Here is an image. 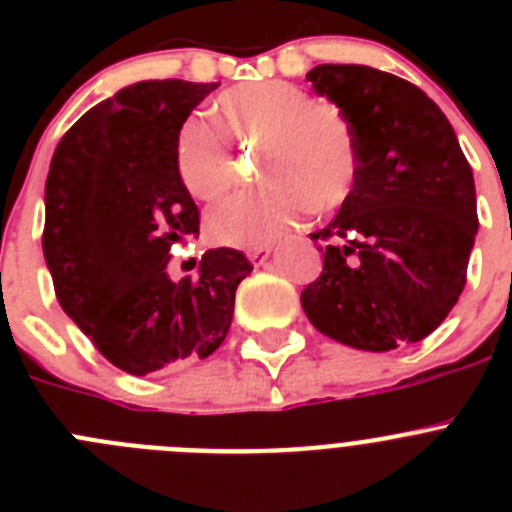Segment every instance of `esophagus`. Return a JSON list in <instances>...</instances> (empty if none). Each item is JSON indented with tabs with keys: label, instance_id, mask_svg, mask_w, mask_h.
I'll return each instance as SVG.
<instances>
[{
	"label": "esophagus",
	"instance_id": "obj_1",
	"mask_svg": "<svg viewBox=\"0 0 512 512\" xmlns=\"http://www.w3.org/2000/svg\"><path fill=\"white\" fill-rule=\"evenodd\" d=\"M271 248H274V246H271V243H261V246H251V248H248V251H246V256H248V259H251V261H264L266 256H269V253H271Z\"/></svg>",
	"mask_w": 512,
	"mask_h": 512
}]
</instances>
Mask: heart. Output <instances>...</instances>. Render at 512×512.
I'll return each instance as SVG.
<instances>
[{"label":"heart","instance_id":"heart-1","mask_svg":"<svg viewBox=\"0 0 512 512\" xmlns=\"http://www.w3.org/2000/svg\"><path fill=\"white\" fill-rule=\"evenodd\" d=\"M220 127L238 143H261L266 187L230 197L207 215L220 246H261L295 223L305 207L328 215L348 200L359 174V148L341 107L320 102L282 79L248 81L215 99ZM176 171L197 200H220L238 179L230 143L205 117H189L176 138Z\"/></svg>","mask_w":512,"mask_h":512}]
</instances>
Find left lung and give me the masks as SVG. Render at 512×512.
Wrapping results in <instances>:
<instances>
[{
	"label": "left lung",
	"instance_id": "8db88e82",
	"mask_svg": "<svg viewBox=\"0 0 512 512\" xmlns=\"http://www.w3.org/2000/svg\"><path fill=\"white\" fill-rule=\"evenodd\" d=\"M351 120L356 184L328 228L323 271L302 289L310 323L364 351L418 343L467 284L477 194L467 156L438 104L410 81L356 63L307 74Z\"/></svg>",
	"mask_w": 512,
	"mask_h": 512
}]
</instances>
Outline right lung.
Wrapping results in <instances>:
<instances>
[{"mask_svg": "<svg viewBox=\"0 0 512 512\" xmlns=\"http://www.w3.org/2000/svg\"><path fill=\"white\" fill-rule=\"evenodd\" d=\"M217 87H125L66 130L45 179L43 253L58 302L104 359L135 377L220 348L235 289L253 269L241 251L212 248L200 279L166 274L171 246L200 233L176 138Z\"/></svg>", "mask_w": 512, "mask_h": 512, "instance_id": "add662e5", "label": "right lung"}]
</instances>
